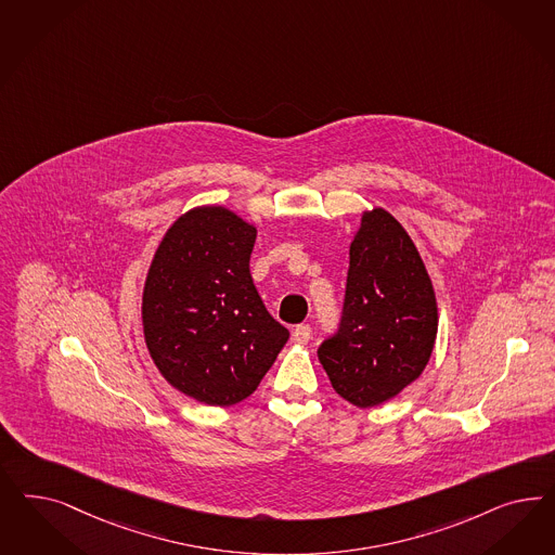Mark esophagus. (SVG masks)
<instances>
[{"instance_id":"esophagus-1","label":"esophagus","mask_w":555,"mask_h":555,"mask_svg":"<svg viewBox=\"0 0 555 555\" xmlns=\"http://www.w3.org/2000/svg\"><path fill=\"white\" fill-rule=\"evenodd\" d=\"M312 337V328L308 326V324H298V326H294V331H292V339L294 343H298V345H306L308 340Z\"/></svg>"}]
</instances>
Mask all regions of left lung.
Returning a JSON list of instances; mask_svg holds the SVG:
<instances>
[{
  "mask_svg": "<svg viewBox=\"0 0 555 555\" xmlns=\"http://www.w3.org/2000/svg\"><path fill=\"white\" fill-rule=\"evenodd\" d=\"M437 328L435 287L416 245L388 210H363L339 333L319 347L335 392L358 409L392 400L425 372Z\"/></svg>",
  "mask_w": 555,
  "mask_h": 555,
  "instance_id": "left-lung-1",
  "label": "left lung"
}]
</instances>
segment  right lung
<instances>
[{
    "label": "right lung",
    "mask_w": 555,
    "mask_h": 555,
    "mask_svg": "<svg viewBox=\"0 0 555 555\" xmlns=\"http://www.w3.org/2000/svg\"><path fill=\"white\" fill-rule=\"evenodd\" d=\"M257 227L216 204L194 206L163 234L141 305L149 356L176 390L208 406H233L289 339L250 278Z\"/></svg>",
    "instance_id": "obj_1"
}]
</instances>
